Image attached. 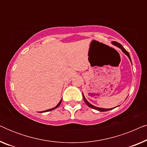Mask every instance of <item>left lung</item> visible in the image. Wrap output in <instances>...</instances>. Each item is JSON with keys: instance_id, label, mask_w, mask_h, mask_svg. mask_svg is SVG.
Here are the masks:
<instances>
[{"instance_id": "obj_1", "label": "left lung", "mask_w": 147, "mask_h": 147, "mask_svg": "<svg viewBox=\"0 0 147 147\" xmlns=\"http://www.w3.org/2000/svg\"><path fill=\"white\" fill-rule=\"evenodd\" d=\"M112 43L113 44V45H115V46H117L118 47H119L120 49L122 50V51L123 52V53L125 54V55H126L128 56V57L129 58L130 62H131V63H132V61H131V59H130V56L129 55V53H128V52L126 51V50L124 49L123 47H122L121 44H120L119 43H118V42H116V41H112ZM83 94V98H84V101H85V102H86V104H87V105L89 106V107L93 108V109H95L96 110H98V111H100V112H106V111H108V110L112 109V108H98V107H96V106H94L92 105V104H90V102H88L87 101V100L86 99V98H85V96H84V94Z\"/></svg>"}]
</instances>
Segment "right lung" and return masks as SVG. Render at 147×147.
Masks as SVG:
<instances>
[{
	"label": "right lung",
	"mask_w": 147,
	"mask_h": 147,
	"mask_svg": "<svg viewBox=\"0 0 147 147\" xmlns=\"http://www.w3.org/2000/svg\"><path fill=\"white\" fill-rule=\"evenodd\" d=\"M61 100H62V99L60 100V102H59V103H58V104L57 106H55V107H54V108H51V109H49V110H45V111H42V112H49V111H51V110H54V109H55V108H57L58 106H59V105H60V104H61Z\"/></svg>",
	"instance_id": "1"
}]
</instances>
